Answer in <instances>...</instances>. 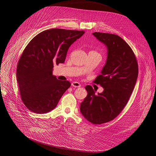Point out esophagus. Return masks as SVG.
<instances>
[{"instance_id":"esophagus-1","label":"esophagus","mask_w":156,"mask_h":156,"mask_svg":"<svg viewBox=\"0 0 156 156\" xmlns=\"http://www.w3.org/2000/svg\"><path fill=\"white\" fill-rule=\"evenodd\" d=\"M72 86L73 87H80L81 86L80 84L78 82H76V81H74V82H73L72 83Z\"/></svg>"}]
</instances>
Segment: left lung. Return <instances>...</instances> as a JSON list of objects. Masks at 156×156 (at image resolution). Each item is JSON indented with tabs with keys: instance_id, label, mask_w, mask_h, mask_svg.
Masks as SVG:
<instances>
[{
	"instance_id": "obj_1",
	"label": "left lung",
	"mask_w": 156,
	"mask_h": 156,
	"mask_svg": "<svg viewBox=\"0 0 156 156\" xmlns=\"http://www.w3.org/2000/svg\"><path fill=\"white\" fill-rule=\"evenodd\" d=\"M93 34L108 49L106 64L93 81L104 91L95 94L92 86H86L87 95L80 103V110L88 121L101 124L113 120L126 105L136 83L138 65L134 52L119 36Z\"/></svg>"
}]
</instances>
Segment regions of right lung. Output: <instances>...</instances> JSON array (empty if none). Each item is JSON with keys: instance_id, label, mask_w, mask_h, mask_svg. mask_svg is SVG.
Listing matches in <instances>:
<instances>
[{"instance_id": "add662e5", "label": "right lung", "mask_w": 156, "mask_h": 156, "mask_svg": "<svg viewBox=\"0 0 156 156\" xmlns=\"http://www.w3.org/2000/svg\"><path fill=\"white\" fill-rule=\"evenodd\" d=\"M84 34L83 30L53 28L41 32L28 44L16 70L21 98L28 109L44 114L56 107L71 84L58 80L52 70L55 64L65 62L71 44Z\"/></svg>"}]
</instances>
